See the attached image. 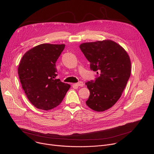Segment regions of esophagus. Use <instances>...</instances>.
<instances>
[{"mask_svg": "<svg viewBox=\"0 0 154 154\" xmlns=\"http://www.w3.org/2000/svg\"><path fill=\"white\" fill-rule=\"evenodd\" d=\"M74 85H77V86H80V87H83L84 84L83 82H82V81H80V82H79L78 83H77V84H75Z\"/></svg>", "mask_w": 154, "mask_h": 154, "instance_id": "esophagus-1", "label": "esophagus"}]
</instances>
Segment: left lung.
<instances>
[{"label": "left lung", "mask_w": 154, "mask_h": 154, "mask_svg": "<svg viewBox=\"0 0 154 154\" xmlns=\"http://www.w3.org/2000/svg\"><path fill=\"white\" fill-rule=\"evenodd\" d=\"M80 48L97 74L95 80L85 83L90 91L87 106L97 112L106 110L120 99L130 78V57L122 47L110 40L83 43Z\"/></svg>", "instance_id": "left-lung-1"}]
</instances>
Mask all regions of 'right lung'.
<instances>
[{"label":"right lung","mask_w":154,"mask_h":154,"mask_svg":"<svg viewBox=\"0 0 154 154\" xmlns=\"http://www.w3.org/2000/svg\"><path fill=\"white\" fill-rule=\"evenodd\" d=\"M64 48V44H40L28 51L20 62L18 74L22 88L38 109L58 106L70 87L56 79L55 63Z\"/></svg>","instance_id":"1"}]
</instances>
